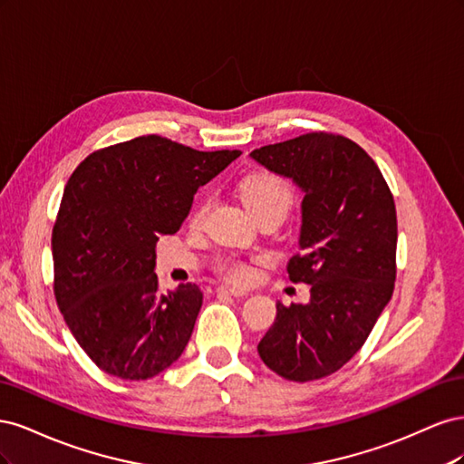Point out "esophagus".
Returning <instances> with one entry per match:
<instances>
[{
	"instance_id": "esophagus-1",
	"label": "esophagus",
	"mask_w": 464,
	"mask_h": 464,
	"mask_svg": "<svg viewBox=\"0 0 464 464\" xmlns=\"http://www.w3.org/2000/svg\"><path fill=\"white\" fill-rule=\"evenodd\" d=\"M218 294H228V296H234V298H244V296H249L247 290H242V288H230V286H218L217 288Z\"/></svg>"
}]
</instances>
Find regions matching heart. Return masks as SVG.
<instances>
[{"mask_svg": "<svg viewBox=\"0 0 464 464\" xmlns=\"http://www.w3.org/2000/svg\"><path fill=\"white\" fill-rule=\"evenodd\" d=\"M240 198L244 205L251 215H259L263 210H280V213L286 215V210L294 203V189L288 184L286 179L273 176V174H265V172H256L249 174L240 181ZM207 210V201L199 203V207L193 210L191 222L199 224L205 217ZM218 273L227 276L232 283H247L251 278V266L236 257H227L218 261Z\"/></svg>", "mask_w": 464, "mask_h": 464, "instance_id": "obj_1", "label": "heart"}]
</instances>
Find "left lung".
I'll return each instance as SVG.
<instances>
[{"instance_id": "1", "label": "left lung", "mask_w": 464, "mask_h": 464, "mask_svg": "<svg viewBox=\"0 0 464 464\" xmlns=\"http://www.w3.org/2000/svg\"><path fill=\"white\" fill-rule=\"evenodd\" d=\"M304 191L302 254L292 283L312 286L304 304L276 302L257 353L280 377L314 382L341 370L370 336L397 276V210L370 154L350 139L305 133L249 154Z\"/></svg>"}]
</instances>
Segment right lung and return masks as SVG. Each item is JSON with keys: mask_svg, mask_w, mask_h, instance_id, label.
Segmentation results:
<instances>
[{"mask_svg": "<svg viewBox=\"0 0 464 464\" xmlns=\"http://www.w3.org/2000/svg\"><path fill=\"white\" fill-rule=\"evenodd\" d=\"M240 154L143 135L94 150L69 178L52 230L53 294L75 341L106 373L150 379L184 353L203 292L188 283L162 294L154 247Z\"/></svg>", "mask_w": 464, "mask_h": 464, "instance_id": "right-lung-1", "label": "right lung"}]
</instances>
